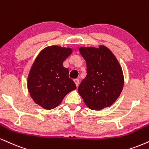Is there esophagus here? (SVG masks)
<instances>
[{
  "label": "esophagus",
  "mask_w": 149,
  "mask_h": 149,
  "mask_svg": "<svg viewBox=\"0 0 149 149\" xmlns=\"http://www.w3.org/2000/svg\"><path fill=\"white\" fill-rule=\"evenodd\" d=\"M74 80L75 83H76V87H78V85H79V80H78V78H76V79H74V80Z\"/></svg>",
  "instance_id": "1"
}]
</instances>
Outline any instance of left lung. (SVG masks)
I'll list each match as a JSON object with an SVG mask.
<instances>
[{"label": "left lung", "mask_w": 149, "mask_h": 149, "mask_svg": "<svg viewBox=\"0 0 149 149\" xmlns=\"http://www.w3.org/2000/svg\"><path fill=\"white\" fill-rule=\"evenodd\" d=\"M79 51L87 64V76L78 89L80 95L92 110L110 106L123 87V72L119 62L104 46L81 47Z\"/></svg>", "instance_id": "1"}]
</instances>
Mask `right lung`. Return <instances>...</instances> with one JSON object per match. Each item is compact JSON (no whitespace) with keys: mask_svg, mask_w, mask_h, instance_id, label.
I'll list each match as a JSON object with an SVG mask.
<instances>
[{"mask_svg":"<svg viewBox=\"0 0 149 149\" xmlns=\"http://www.w3.org/2000/svg\"><path fill=\"white\" fill-rule=\"evenodd\" d=\"M71 48L48 46L42 50L32 66L28 89L36 103L46 110L56 107L68 93L76 89L63 62L71 54Z\"/></svg>","mask_w":149,"mask_h":149,"instance_id":"obj_1","label":"right lung"}]
</instances>
